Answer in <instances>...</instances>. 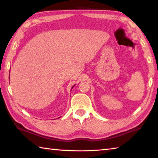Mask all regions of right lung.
I'll return each instance as SVG.
<instances>
[{
  "mask_svg": "<svg viewBox=\"0 0 158 158\" xmlns=\"http://www.w3.org/2000/svg\"><path fill=\"white\" fill-rule=\"evenodd\" d=\"M73 87H74V85H73Z\"/></svg>",
  "mask_w": 158,
  "mask_h": 158,
  "instance_id": "add662e5",
  "label": "right lung"
}]
</instances>
